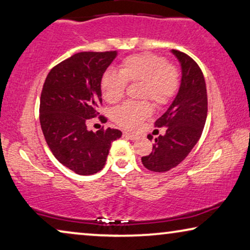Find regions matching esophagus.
<instances>
[{"label":"esophagus","instance_id":"obj_1","mask_svg":"<svg viewBox=\"0 0 250 250\" xmlns=\"http://www.w3.org/2000/svg\"><path fill=\"white\" fill-rule=\"evenodd\" d=\"M124 136L125 137V138H128L130 140H136L137 138H138V136L135 135V133H131V132H128V131H125Z\"/></svg>","mask_w":250,"mask_h":250}]
</instances>
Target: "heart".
<instances>
[{"instance_id":"b5f03b06","label":"heart","mask_w":250,"mask_h":250,"mask_svg":"<svg viewBox=\"0 0 250 250\" xmlns=\"http://www.w3.org/2000/svg\"><path fill=\"white\" fill-rule=\"evenodd\" d=\"M140 83L139 97L148 98L156 106H164L175 96L180 86V72L167 59L153 53L126 56L119 65V71L106 70L101 78L104 100L115 104L125 97L126 83ZM148 101L125 102L112 113L114 122L128 129H135L152 114Z\"/></svg>"}]
</instances>
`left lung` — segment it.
<instances>
[{"label":"left lung","mask_w":250,"mask_h":250,"mask_svg":"<svg viewBox=\"0 0 250 250\" xmlns=\"http://www.w3.org/2000/svg\"><path fill=\"white\" fill-rule=\"evenodd\" d=\"M181 64V83L177 96L155 125L165 126V135L154 140L153 150L143 156L144 167L165 172L184 161L202 136L207 117V91L199 65L184 52L172 50ZM152 140L153 136L148 135Z\"/></svg>","instance_id":"1"}]
</instances>
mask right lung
Listing matches in <instances>:
<instances>
[{"label": "right lung", "mask_w": 250, "mask_h": 250, "mask_svg": "<svg viewBox=\"0 0 250 250\" xmlns=\"http://www.w3.org/2000/svg\"><path fill=\"white\" fill-rule=\"evenodd\" d=\"M117 51L80 52L48 72L41 94L40 121L51 152L60 163L80 175L104 167L118 129L87 130L88 119L98 115L102 104L101 78ZM100 120L107 119L101 115Z\"/></svg>", "instance_id": "right-lung-1"}]
</instances>
